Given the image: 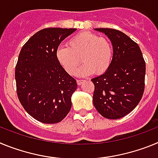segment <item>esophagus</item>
<instances>
[{
  "label": "esophagus",
  "instance_id": "esophagus-1",
  "mask_svg": "<svg viewBox=\"0 0 158 158\" xmlns=\"http://www.w3.org/2000/svg\"><path fill=\"white\" fill-rule=\"evenodd\" d=\"M83 82H84L83 80H77V84L78 85H81Z\"/></svg>",
  "mask_w": 158,
  "mask_h": 158
}]
</instances>
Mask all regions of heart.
I'll use <instances>...</instances> for the list:
<instances>
[{
	"mask_svg": "<svg viewBox=\"0 0 158 158\" xmlns=\"http://www.w3.org/2000/svg\"><path fill=\"white\" fill-rule=\"evenodd\" d=\"M112 55L111 42L89 31L76 35L69 41V47L62 46L56 51L58 62L70 75L74 74L81 60L84 64L76 73L79 77L105 73L111 65Z\"/></svg>",
	"mask_w": 158,
	"mask_h": 158,
	"instance_id": "heart-1",
	"label": "heart"
}]
</instances>
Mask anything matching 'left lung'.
<instances>
[{
	"mask_svg": "<svg viewBox=\"0 0 158 158\" xmlns=\"http://www.w3.org/2000/svg\"><path fill=\"white\" fill-rule=\"evenodd\" d=\"M111 40L113 56L109 69L92 79L93 104L104 118L118 119L139 104L145 89L146 62L140 47L129 36L111 28H96Z\"/></svg>",
	"mask_w": 158,
	"mask_h": 158,
	"instance_id": "left-lung-1",
	"label": "left lung"
}]
</instances>
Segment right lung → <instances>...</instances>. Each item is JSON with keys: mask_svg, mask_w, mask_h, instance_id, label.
<instances>
[{"mask_svg": "<svg viewBox=\"0 0 158 158\" xmlns=\"http://www.w3.org/2000/svg\"><path fill=\"white\" fill-rule=\"evenodd\" d=\"M76 28L39 31L19 52L15 71L18 99L25 111L43 123H57L68 115L76 80L56 57L58 46Z\"/></svg>", "mask_w": 158, "mask_h": 158, "instance_id": "right-lung-1", "label": "right lung"}]
</instances>
